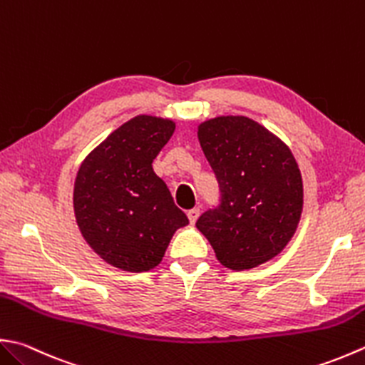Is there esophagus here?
<instances>
[{
	"instance_id": "esophagus-1",
	"label": "esophagus",
	"mask_w": 365,
	"mask_h": 365,
	"mask_svg": "<svg viewBox=\"0 0 365 365\" xmlns=\"http://www.w3.org/2000/svg\"><path fill=\"white\" fill-rule=\"evenodd\" d=\"M199 213H201V210H199L197 207H196V209L188 210L187 215H188V220H190V225H195L196 223V220L199 218Z\"/></svg>"
}]
</instances>
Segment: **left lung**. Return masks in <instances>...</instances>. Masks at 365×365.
Returning a JSON list of instances; mask_svg holds the SVG:
<instances>
[{
  "label": "left lung",
  "mask_w": 365,
  "mask_h": 365,
  "mask_svg": "<svg viewBox=\"0 0 365 365\" xmlns=\"http://www.w3.org/2000/svg\"><path fill=\"white\" fill-rule=\"evenodd\" d=\"M217 175L221 202L196 227L231 270L258 267L294 235L304 204L302 177L288 145L255 120L227 115L197 128Z\"/></svg>",
  "instance_id": "8db88e82"
}]
</instances>
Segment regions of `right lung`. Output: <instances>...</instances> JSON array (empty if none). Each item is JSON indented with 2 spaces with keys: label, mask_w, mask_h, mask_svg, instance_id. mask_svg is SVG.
Returning <instances> with one entry per match:
<instances>
[{
  "label": "right lung",
  "mask_w": 365,
  "mask_h": 365,
  "mask_svg": "<svg viewBox=\"0 0 365 365\" xmlns=\"http://www.w3.org/2000/svg\"><path fill=\"white\" fill-rule=\"evenodd\" d=\"M174 130L173 120L138 115L107 135L78 168L77 226L93 252L113 267H156L174 232L188 225L152 168Z\"/></svg>",
  "instance_id": "obj_1"
}]
</instances>
